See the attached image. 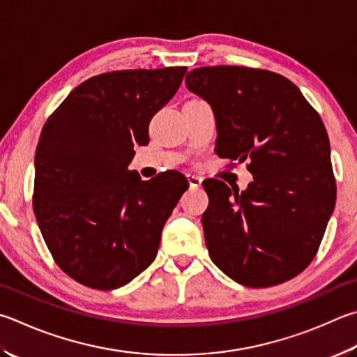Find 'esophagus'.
Instances as JSON below:
<instances>
[{"instance_id":"esophagus-1","label":"esophagus","mask_w":357,"mask_h":357,"mask_svg":"<svg viewBox=\"0 0 357 357\" xmlns=\"http://www.w3.org/2000/svg\"><path fill=\"white\" fill-rule=\"evenodd\" d=\"M187 181H189L192 189H198V187H201V183H203V179L195 176V174H187Z\"/></svg>"}]
</instances>
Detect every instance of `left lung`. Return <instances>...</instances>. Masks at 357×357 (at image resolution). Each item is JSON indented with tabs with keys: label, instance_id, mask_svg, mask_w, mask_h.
<instances>
[{
	"label": "left lung",
	"instance_id": "obj_1",
	"mask_svg": "<svg viewBox=\"0 0 357 357\" xmlns=\"http://www.w3.org/2000/svg\"><path fill=\"white\" fill-rule=\"evenodd\" d=\"M185 86L212 107L215 153L248 160L252 183L204 181L201 217L213 264L246 287L289 281L312 261L335 204L325 125L294 82L273 71L201 67Z\"/></svg>",
	"mask_w": 357,
	"mask_h": 357
}]
</instances>
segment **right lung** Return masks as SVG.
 Segmentation results:
<instances>
[{"label":"right lung","mask_w":357,"mask_h":357,"mask_svg":"<svg viewBox=\"0 0 357 357\" xmlns=\"http://www.w3.org/2000/svg\"><path fill=\"white\" fill-rule=\"evenodd\" d=\"M185 67L123 70L84 81L42 129L34 213L57 265L84 286L131 282L158 255L162 228L189 189L179 172L129 170L134 146L183 82Z\"/></svg>","instance_id":"1"}]
</instances>
